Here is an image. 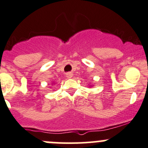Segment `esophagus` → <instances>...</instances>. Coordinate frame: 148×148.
Instances as JSON below:
<instances>
[{"instance_id":"1","label":"esophagus","mask_w":148,"mask_h":148,"mask_svg":"<svg viewBox=\"0 0 148 148\" xmlns=\"http://www.w3.org/2000/svg\"><path fill=\"white\" fill-rule=\"evenodd\" d=\"M72 76H73L72 73H71V72H69L66 74L67 78H71V77H72Z\"/></svg>"}]
</instances>
